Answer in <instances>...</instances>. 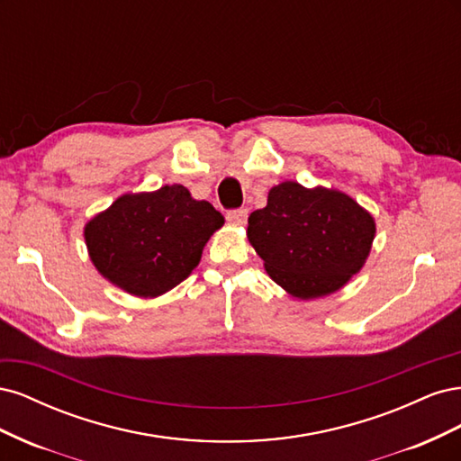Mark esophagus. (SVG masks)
Segmentation results:
<instances>
[{
  "mask_svg": "<svg viewBox=\"0 0 461 461\" xmlns=\"http://www.w3.org/2000/svg\"><path fill=\"white\" fill-rule=\"evenodd\" d=\"M227 221L234 222V225H246L248 209H232V212L227 213Z\"/></svg>",
  "mask_w": 461,
  "mask_h": 461,
  "instance_id": "34e87169",
  "label": "esophagus"
}]
</instances>
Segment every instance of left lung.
<instances>
[{"label":"left lung","mask_w":461,"mask_h":461,"mask_svg":"<svg viewBox=\"0 0 461 461\" xmlns=\"http://www.w3.org/2000/svg\"><path fill=\"white\" fill-rule=\"evenodd\" d=\"M373 239L375 219L348 194L294 180L273 186L267 205L248 217L265 271L300 300L342 288L364 267Z\"/></svg>","instance_id":"8db88e82"}]
</instances>
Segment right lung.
I'll use <instances>...</instances> for the list:
<instances>
[{
    "label": "right lung",
    "instance_id": "obj_1",
    "mask_svg": "<svg viewBox=\"0 0 461 461\" xmlns=\"http://www.w3.org/2000/svg\"><path fill=\"white\" fill-rule=\"evenodd\" d=\"M222 215L194 200L183 185L124 194L85 227L88 254L109 283L132 296L156 298L198 267Z\"/></svg>",
    "mask_w": 461,
    "mask_h": 461
}]
</instances>
